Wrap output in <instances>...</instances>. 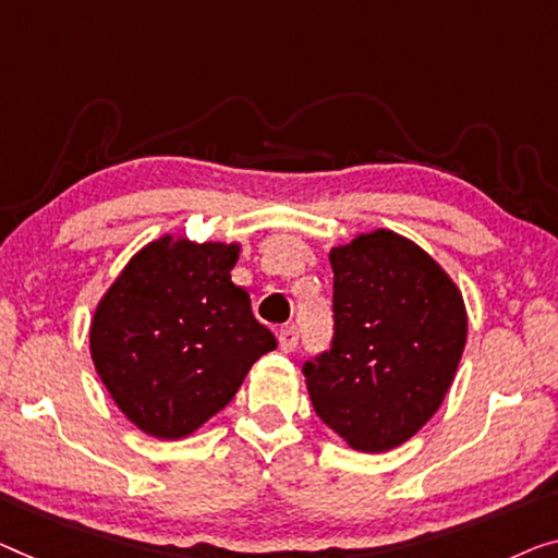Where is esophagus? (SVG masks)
Here are the masks:
<instances>
[{
    "instance_id": "1",
    "label": "esophagus",
    "mask_w": 558,
    "mask_h": 558,
    "mask_svg": "<svg viewBox=\"0 0 558 558\" xmlns=\"http://www.w3.org/2000/svg\"><path fill=\"white\" fill-rule=\"evenodd\" d=\"M278 343H280V351H286V353L295 351V345H298V328H295V326L280 328V332H278Z\"/></svg>"
}]
</instances>
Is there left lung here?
<instances>
[{
	"mask_svg": "<svg viewBox=\"0 0 558 558\" xmlns=\"http://www.w3.org/2000/svg\"><path fill=\"white\" fill-rule=\"evenodd\" d=\"M330 351L303 365L313 409L363 453L401 446L430 421L459 368L469 318L451 276L393 230L330 251Z\"/></svg>",
	"mask_w": 558,
	"mask_h": 558,
	"instance_id": "8db88e82",
	"label": "left lung"
}]
</instances>
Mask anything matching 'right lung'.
<instances>
[{"mask_svg":"<svg viewBox=\"0 0 558 558\" xmlns=\"http://www.w3.org/2000/svg\"><path fill=\"white\" fill-rule=\"evenodd\" d=\"M238 243L162 235L130 257L97 303L89 353L112 401L143 434L178 440L226 409L278 345L230 280Z\"/></svg>","mask_w":558,"mask_h":558,"instance_id":"obj_1","label":"right lung"}]
</instances>
